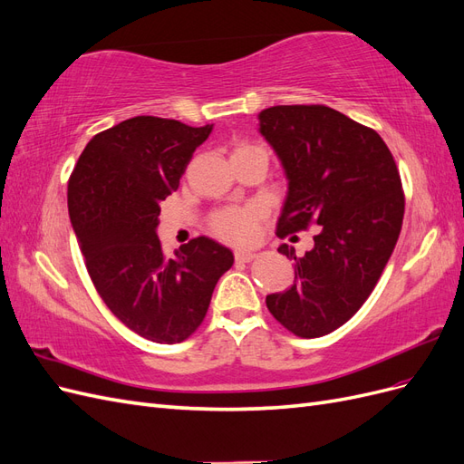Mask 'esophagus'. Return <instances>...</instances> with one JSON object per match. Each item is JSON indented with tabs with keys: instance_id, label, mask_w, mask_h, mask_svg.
Instances as JSON below:
<instances>
[{
	"instance_id": "1",
	"label": "esophagus",
	"mask_w": 464,
	"mask_h": 464,
	"mask_svg": "<svg viewBox=\"0 0 464 464\" xmlns=\"http://www.w3.org/2000/svg\"><path fill=\"white\" fill-rule=\"evenodd\" d=\"M256 251H249V249H236L234 251V257L236 261H242V263H247L251 259H256Z\"/></svg>"
}]
</instances>
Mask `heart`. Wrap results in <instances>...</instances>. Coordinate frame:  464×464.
<instances>
[{"label": "heart", "instance_id": "obj_1", "mask_svg": "<svg viewBox=\"0 0 464 464\" xmlns=\"http://www.w3.org/2000/svg\"><path fill=\"white\" fill-rule=\"evenodd\" d=\"M246 147V145H242ZM237 147V149H242ZM259 220V208L256 207H232L218 210L210 220L213 232L228 242H247L254 237Z\"/></svg>", "mask_w": 464, "mask_h": 464}]
</instances>
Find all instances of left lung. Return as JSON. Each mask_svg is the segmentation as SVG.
Listing matches in <instances>:
<instances>
[{
  "instance_id": "1",
  "label": "left lung",
  "mask_w": 464,
  "mask_h": 464,
  "mask_svg": "<svg viewBox=\"0 0 464 464\" xmlns=\"http://www.w3.org/2000/svg\"><path fill=\"white\" fill-rule=\"evenodd\" d=\"M259 133L288 179L276 234L317 228L294 259V285L266 296L276 321L304 339L329 334L368 300L399 240L404 195L392 154L373 130L327 106L259 111Z\"/></svg>"
}]
</instances>
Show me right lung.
<instances>
[{
    "label": "right lung",
    "mask_w": 464,
    "mask_h": 464,
    "mask_svg": "<svg viewBox=\"0 0 464 464\" xmlns=\"http://www.w3.org/2000/svg\"><path fill=\"white\" fill-rule=\"evenodd\" d=\"M213 123L137 116L94 135L69 178L67 207L92 285L125 327L174 344L201 325L234 256L199 236L168 259L159 240L160 201L178 189Z\"/></svg>",
    "instance_id": "right-lung-1"
}]
</instances>
